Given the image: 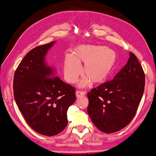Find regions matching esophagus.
<instances>
[{
	"instance_id": "34e87169",
	"label": "esophagus",
	"mask_w": 156,
	"mask_h": 156,
	"mask_svg": "<svg viewBox=\"0 0 156 156\" xmlns=\"http://www.w3.org/2000/svg\"><path fill=\"white\" fill-rule=\"evenodd\" d=\"M86 95V92H83V91H79L77 90V92H76V96L77 97V98H79V97H82V96H84Z\"/></svg>"
}]
</instances>
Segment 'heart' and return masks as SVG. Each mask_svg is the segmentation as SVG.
<instances>
[{
  "label": "heart",
  "mask_w": 156,
  "mask_h": 156,
  "mask_svg": "<svg viewBox=\"0 0 156 156\" xmlns=\"http://www.w3.org/2000/svg\"><path fill=\"white\" fill-rule=\"evenodd\" d=\"M117 55L112 49L102 46L83 45L76 48L72 54H67L64 61V76L70 83L77 81L81 73L80 64H84L83 74L85 77L79 83L86 86L92 81L101 83L112 72Z\"/></svg>",
  "instance_id": "b5f03b06"
}]
</instances>
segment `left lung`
Listing matches in <instances>:
<instances>
[{"label": "left lung", "mask_w": 156, "mask_h": 156, "mask_svg": "<svg viewBox=\"0 0 156 156\" xmlns=\"http://www.w3.org/2000/svg\"><path fill=\"white\" fill-rule=\"evenodd\" d=\"M145 76L139 60L130 52L128 62L115 76L87 94V113L93 124L105 133L125 128L136 113L144 92Z\"/></svg>", "instance_id": "8db88e82"}]
</instances>
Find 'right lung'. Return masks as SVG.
<instances>
[{
  "label": "right lung",
  "instance_id": "right-lung-1",
  "mask_svg": "<svg viewBox=\"0 0 156 156\" xmlns=\"http://www.w3.org/2000/svg\"><path fill=\"white\" fill-rule=\"evenodd\" d=\"M55 41L36 47L20 63L13 78V95L19 110L34 131L59 134L68 124L67 111L75 101V89L56 75L45 57Z\"/></svg>",
  "mask_w": 156,
  "mask_h": 156
}]
</instances>
